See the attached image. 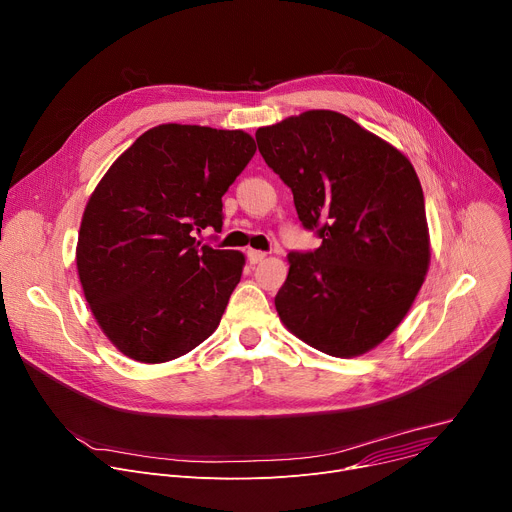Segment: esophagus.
I'll return each mask as SVG.
<instances>
[{"mask_svg": "<svg viewBox=\"0 0 512 512\" xmlns=\"http://www.w3.org/2000/svg\"><path fill=\"white\" fill-rule=\"evenodd\" d=\"M248 260H250V264H260L266 260V254L258 252V250H248Z\"/></svg>", "mask_w": 512, "mask_h": 512, "instance_id": "34e87169", "label": "esophagus"}]
</instances>
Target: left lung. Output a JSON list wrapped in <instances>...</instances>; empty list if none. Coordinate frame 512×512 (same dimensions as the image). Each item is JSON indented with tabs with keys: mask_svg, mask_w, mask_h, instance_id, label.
Returning <instances> with one entry per match:
<instances>
[{
	"mask_svg": "<svg viewBox=\"0 0 512 512\" xmlns=\"http://www.w3.org/2000/svg\"><path fill=\"white\" fill-rule=\"evenodd\" d=\"M268 168L291 188L322 246L291 252L274 307L289 332L350 359L381 344L410 311L430 264L420 180L408 157L334 110L256 131Z\"/></svg>",
	"mask_w": 512,
	"mask_h": 512,
	"instance_id": "1",
	"label": "left lung"
}]
</instances>
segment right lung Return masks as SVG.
I'll return each mask as SVG.
<instances>
[{
  "instance_id": "right-lung-1",
  "label": "right lung",
  "mask_w": 512,
  "mask_h": 512,
  "mask_svg": "<svg viewBox=\"0 0 512 512\" xmlns=\"http://www.w3.org/2000/svg\"><path fill=\"white\" fill-rule=\"evenodd\" d=\"M254 153L244 131L170 123L145 131L98 182L75 262L98 326L125 357L166 363L217 330L246 258L194 235L221 231V196Z\"/></svg>"
}]
</instances>
